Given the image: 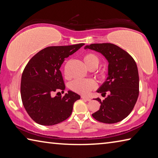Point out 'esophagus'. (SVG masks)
<instances>
[{"label": "esophagus", "instance_id": "1", "mask_svg": "<svg viewBox=\"0 0 158 158\" xmlns=\"http://www.w3.org/2000/svg\"><path fill=\"white\" fill-rule=\"evenodd\" d=\"M81 98L84 99V100H86V101H90V100H91V99H90V98L85 97V96H81Z\"/></svg>", "mask_w": 158, "mask_h": 158}]
</instances>
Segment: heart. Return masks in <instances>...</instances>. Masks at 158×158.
Wrapping results in <instances>:
<instances>
[{
  "instance_id": "b5f03b06",
  "label": "heart",
  "mask_w": 158,
  "mask_h": 158,
  "mask_svg": "<svg viewBox=\"0 0 158 158\" xmlns=\"http://www.w3.org/2000/svg\"><path fill=\"white\" fill-rule=\"evenodd\" d=\"M84 61L88 68L90 69L97 68L100 62L99 57L93 53H89L85 54L84 57ZM66 76L68 77L67 74ZM96 86L97 84L95 81L91 79H77L74 80L70 84V89L73 91L84 95H89L91 90L95 89Z\"/></svg>"
}]
</instances>
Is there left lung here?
Returning a JSON list of instances; mask_svg holds the SVG:
<instances>
[{"instance_id":"8db88e82","label":"left lung","mask_w":158,"mask_h":158,"mask_svg":"<svg viewBox=\"0 0 158 158\" xmlns=\"http://www.w3.org/2000/svg\"><path fill=\"white\" fill-rule=\"evenodd\" d=\"M88 49L102 53L109 63L107 79L97 90L102 96L109 95L102 101L95 99L101 105L92 116L104 123L121 121L132 111L139 96L137 64L129 53L114 44H91L85 47Z\"/></svg>"}]
</instances>
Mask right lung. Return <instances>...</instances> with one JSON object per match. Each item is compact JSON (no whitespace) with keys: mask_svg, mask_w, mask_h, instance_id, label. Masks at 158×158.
Listing matches in <instances>:
<instances>
[{"mask_svg":"<svg viewBox=\"0 0 158 158\" xmlns=\"http://www.w3.org/2000/svg\"><path fill=\"white\" fill-rule=\"evenodd\" d=\"M84 43L44 48L26 65L21 76V96L23 105L33 121L42 125H53L65 121L73 112L80 95L71 90L62 96L52 97L53 93H64L60 68L66 58L79 49Z\"/></svg>","mask_w":158,"mask_h":158,"instance_id":"right-lung-1","label":"right lung"}]
</instances>
